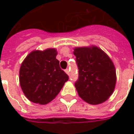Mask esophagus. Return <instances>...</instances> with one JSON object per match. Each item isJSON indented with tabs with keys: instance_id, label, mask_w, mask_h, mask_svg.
<instances>
[{
	"instance_id": "obj_1",
	"label": "esophagus",
	"mask_w": 134,
	"mask_h": 134,
	"mask_svg": "<svg viewBox=\"0 0 134 134\" xmlns=\"http://www.w3.org/2000/svg\"><path fill=\"white\" fill-rule=\"evenodd\" d=\"M65 72L68 74V75H69V70L68 69H65Z\"/></svg>"
}]
</instances>
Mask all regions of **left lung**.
Listing matches in <instances>:
<instances>
[{
	"instance_id": "1",
	"label": "left lung",
	"mask_w": 134,
	"mask_h": 134,
	"mask_svg": "<svg viewBox=\"0 0 134 134\" xmlns=\"http://www.w3.org/2000/svg\"><path fill=\"white\" fill-rule=\"evenodd\" d=\"M74 54L79 69L74 85L79 97L90 104L105 102L112 94L116 83L112 60L96 46L76 48Z\"/></svg>"
}]
</instances>
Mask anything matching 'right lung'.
<instances>
[{"label": "right lung", "instance_id": "obj_1", "mask_svg": "<svg viewBox=\"0 0 134 134\" xmlns=\"http://www.w3.org/2000/svg\"><path fill=\"white\" fill-rule=\"evenodd\" d=\"M54 48L34 51L22 63L19 71L20 86L32 102L46 104L56 97L69 76L59 65Z\"/></svg>", "mask_w": 134, "mask_h": 134}]
</instances>
